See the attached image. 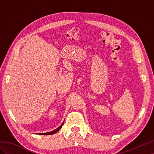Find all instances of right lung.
I'll list each match as a JSON object with an SVG mask.
<instances>
[{
  "mask_svg": "<svg viewBox=\"0 0 154 154\" xmlns=\"http://www.w3.org/2000/svg\"><path fill=\"white\" fill-rule=\"evenodd\" d=\"M63 125V123L60 126V127L58 128H57V129H55L54 130H53V131L52 132H47V133H38L37 134H40V135H51V134H54L55 133H57L58 130H60V128H61L62 127V125Z\"/></svg>",
  "mask_w": 154,
  "mask_h": 154,
  "instance_id": "add662e5",
  "label": "right lung"
}]
</instances>
